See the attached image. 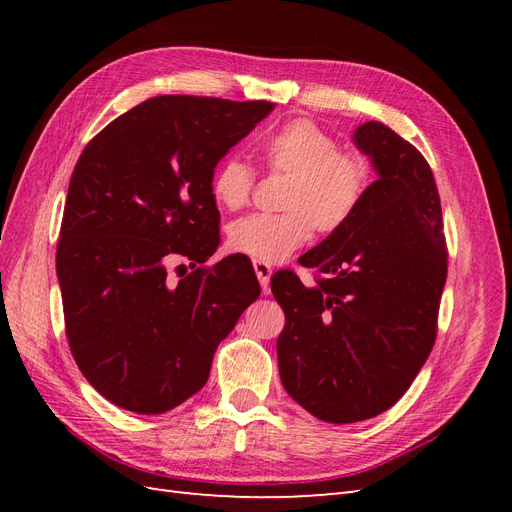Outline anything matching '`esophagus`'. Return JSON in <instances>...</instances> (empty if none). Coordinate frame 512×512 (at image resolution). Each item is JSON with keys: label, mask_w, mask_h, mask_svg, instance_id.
Listing matches in <instances>:
<instances>
[{"label": "esophagus", "mask_w": 512, "mask_h": 512, "mask_svg": "<svg viewBox=\"0 0 512 512\" xmlns=\"http://www.w3.org/2000/svg\"><path fill=\"white\" fill-rule=\"evenodd\" d=\"M254 271H256V277H258L260 286H262V292H269V282H271V275H273V267L267 265V262L254 260Z\"/></svg>", "instance_id": "obj_1"}]
</instances>
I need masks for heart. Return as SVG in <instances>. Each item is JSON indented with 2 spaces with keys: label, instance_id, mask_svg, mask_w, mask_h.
<instances>
[{
  "label": "heart",
  "instance_id": "obj_1",
  "mask_svg": "<svg viewBox=\"0 0 512 512\" xmlns=\"http://www.w3.org/2000/svg\"><path fill=\"white\" fill-rule=\"evenodd\" d=\"M258 151L271 173L288 175L282 190V213H254L232 222V252L258 262L286 260L299 250L312 230L335 232L359 211L371 185V164L361 151L339 149L337 138L307 117L282 123L260 138ZM256 183L254 168L228 156L211 177V196L228 211L250 203Z\"/></svg>",
  "mask_w": 512,
  "mask_h": 512
}]
</instances>
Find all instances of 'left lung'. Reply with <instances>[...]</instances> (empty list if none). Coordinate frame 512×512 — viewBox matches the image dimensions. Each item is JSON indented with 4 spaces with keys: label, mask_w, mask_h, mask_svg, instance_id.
I'll use <instances>...</instances> for the list:
<instances>
[{
    "label": "left lung",
    "mask_w": 512,
    "mask_h": 512,
    "mask_svg": "<svg viewBox=\"0 0 512 512\" xmlns=\"http://www.w3.org/2000/svg\"><path fill=\"white\" fill-rule=\"evenodd\" d=\"M378 179L354 218L299 258L327 277L277 271L286 314L277 363L286 393L324 423H359L404 395L436 342L446 243L433 173L380 121L354 132Z\"/></svg>",
    "instance_id": "8db88e82"
}]
</instances>
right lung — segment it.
<instances>
[{
  "label": "right lung",
  "instance_id": "right-lung-1",
  "mask_svg": "<svg viewBox=\"0 0 512 512\" xmlns=\"http://www.w3.org/2000/svg\"><path fill=\"white\" fill-rule=\"evenodd\" d=\"M273 108L158 96L83 149L61 220L57 277L74 361L111 404L136 414L183 404L203 389L215 348L258 299L243 258L196 265L220 245L213 170ZM181 257L195 271L166 281L167 265Z\"/></svg>",
  "mask_w": 512,
  "mask_h": 512
}]
</instances>
